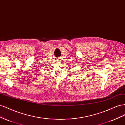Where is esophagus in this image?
Returning a JSON list of instances; mask_svg holds the SVG:
<instances>
[{
  "instance_id": "esophagus-1",
  "label": "esophagus",
  "mask_w": 125,
  "mask_h": 125,
  "mask_svg": "<svg viewBox=\"0 0 125 125\" xmlns=\"http://www.w3.org/2000/svg\"><path fill=\"white\" fill-rule=\"evenodd\" d=\"M58 61H60V59H58Z\"/></svg>"
}]
</instances>
